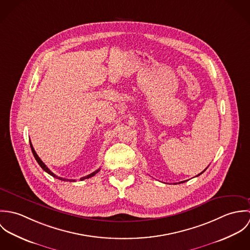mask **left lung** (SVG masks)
Listing matches in <instances>:
<instances>
[{
	"label": "left lung",
	"mask_w": 250,
	"mask_h": 250,
	"mask_svg": "<svg viewBox=\"0 0 250 250\" xmlns=\"http://www.w3.org/2000/svg\"><path fill=\"white\" fill-rule=\"evenodd\" d=\"M206 169H207V168H206ZM206 169H205V170H206ZM205 170H203V171H202V172H201V173H199V174H198V175H197V176H199V175H200V174H202V173H203V172H204V171H205ZM184 182H185V181H183V182H180V183H179V184H181V183H184Z\"/></svg>",
	"instance_id": "1"
}]
</instances>
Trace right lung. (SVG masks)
Segmentation results:
<instances>
[{
  "label": "right lung",
  "instance_id": "obj_1",
  "mask_svg": "<svg viewBox=\"0 0 250 250\" xmlns=\"http://www.w3.org/2000/svg\"><path fill=\"white\" fill-rule=\"evenodd\" d=\"M30 145H31V148H32V152H33V154H34V156H35V158H36V162L38 163V165L41 167V168L44 170V171H46L48 174H50L51 176H53V177H55V178L59 179V180H62V181H69V182H75L76 180H73V179H65V178H62V177H59V176H57L56 174H54L47 167H46V165L40 160V158L38 157V155L36 154V151H35V148L33 147V144L32 143L30 142ZM100 171V168L99 169H97V170H95L94 172H92V173H90L89 175H86V176H84V177H83V178H81V180H84V179H88L90 178V177H92V176H94L97 172H99Z\"/></svg>",
  "mask_w": 250,
  "mask_h": 250
}]
</instances>
